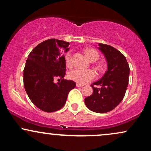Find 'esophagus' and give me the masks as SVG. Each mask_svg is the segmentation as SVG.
<instances>
[{
    "label": "esophagus",
    "instance_id": "1",
    "mask_svg": "<svg viewBox=\"0 0 151 151\" xmlns=\"http://www.w3.org/2000/svg\"><path fill=\"white\" fill-rule=\"evenodd\" d=\"M76 85H77V87H82L83 86V84H78V83H77V84H76Z\"/></svg>",
    "mask_w": 151,
    "mask_h": 151
}]
</instances>
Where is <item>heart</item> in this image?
<instances>
[{
  "instance_id": "b5f03b06",
  "label": "heart",
  "mask_w": 151,
  "mask_h": 151,
  "mask_svg": "<svg viewBox=\"0 0 151 151\" xmlns=\"http://www.w3.org/2000/svg\"><path fill=\"white\" fill-rule=\"evenodd\" d=\"M85 55L88 60L91 62L96 61L99 58L98 52L93 49H87L85 50ZM66 64L68 67L72 65V55L70 53H67L65 56ZM69 78L71 80H73L78 84H84L89 81L93 80L96 77V73L93 70H80L75 69L72 70L69 73Z\"/></svg>"
}]
</instances>
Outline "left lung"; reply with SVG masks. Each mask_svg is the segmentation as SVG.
I'll list each match as a JSON object with an SVG mask.
<instances>
[{
	"label": "left lung",
	"instance_id": "1",
	"mask_svg": "<svg viewBox=\"0 0 151 151\" xmlns=\"http://www.w3.org/2000/svg\"><path fill=\"white\" fill-rule=\"evenodd\" d=\"M99 46L106 60L107 70L99 80L93 83V93L84 99V102L89 110L103 114L113 110L124 99L130 69L125 56L119 50L101 43H99ZM94 85L100 88H94Z\"/></svg>",
	"mask_w": 151,
	"mask_h": 151
}]
</instances>
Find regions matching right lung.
<instances>
[{
	"mask_svg": "<svg viewBox=\"0 0 151 151\" xmlns=\"http://www.w3.org/2000/svg\"><path fill=\"white\" fill-rule=\"evenodd\" d=\"M69 45L70 43L65 41L47 40L30 52L26 61L23 70L26 93L43 111L54 112L62 109L69 92L76 86L74 81L63 79L66 63L62 53L68 51ZM55 78H60L62 81L55 84Z\"/></svg>",
	"mask_w": 151,
	"mask_h": 151,
	"instance_id": "right-lung-1",
	"label": "right lung"
}]
</instances>
